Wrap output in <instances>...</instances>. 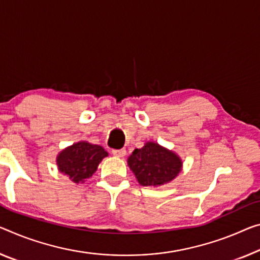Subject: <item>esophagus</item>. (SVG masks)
<instances>
[{"label":"esophagus","mask_w":260,"mask_h":260,"mask_svg":"<svg viewBox=\"0 0 260 260\" xmlns=\"http://www.w3.org/2000/svg\"><path fill=\"white\" fill-rule=\"evenodd\" d=\"M111 152H113V154L114 155H116V157H119V158H123V157H125V154H126V151H125V149H119V150H113L111 151Z\"/></svg>","instance_id":"obj_1"}]
</instances>
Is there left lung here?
<instances>
[{
	"label": "left lung",
	"mask_w": 260,
	"mask_h": 260,
	"mask_svg": "<svg viewBox=\"0 0 260 260\" xmlns=\"http://www.w3.org/2000/svg\"><path fill=\"white\" fill-rule=\"evenodd\" d=\"M127 166L139 185L158 187L178 177L182 170V160L172 150L155 142H146L143 147L135 149L130 154Z\"/></svg>",
	"instance_id": "1"
}]
</instances>
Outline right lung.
<instances>
[{
	"instance_id": "add662e5",
	"label": "right lung",
	"mask_w": 260,
	"mask_h": 260,
	"mask_svg": "<svg viewBox=\"0 0 260 260\" xmlns=\"http://www.w3.org/2000/svg\"><path fill=\"white\" fill-rule=\"evenodd\" d=\"M108 152L101 145L80 141L61 150L57 155V166L60 173L75 183H83L98 170Z\"/></svg>"
}]
</instances>
